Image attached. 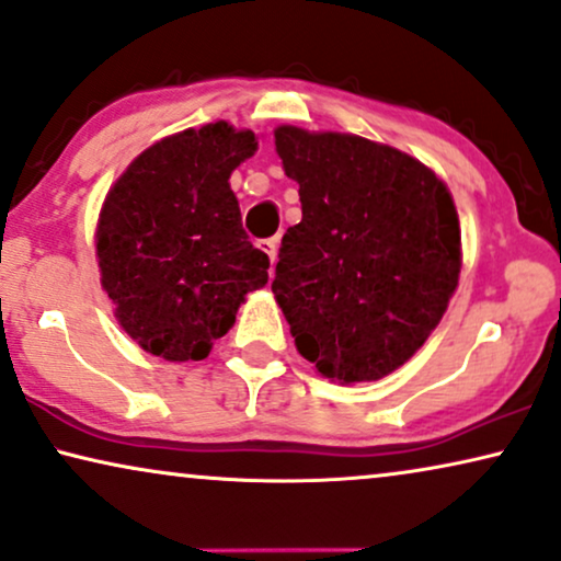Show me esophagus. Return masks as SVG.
<instances>
[{
  "label": "esophagus",
  "instance_id": "obj_1",
  "mask_svg": "<svg viewBox=\"0 0 561 561\" xmlns=\"http://www.w3.org/2000/svg\"><path fill=\"white\" fill-rule=\"evenodd\" d=\"M257 248L271 257V265L275 263V255H278V237H271V240H260Z\"/></svg>",
  "mask_w": 561,
  "mask_h": 561
}]
</instances>
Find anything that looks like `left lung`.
<instances>
[{"mask_svg": "<svg viewBox=\"0 0 561 561\" xmlns=\"http://www.w3.org/2000/svg\"><path fill=\"white\" fill-rule=\"evenodd\" d=\"M301 221L273 294L296 350L329 380H380L439 324L462 267L451 194L432 168L357 135L275 129Z\"/></svg>", "mask_w": 561, "mask_h": 561, "instance_id": "8db88e82", "label": "left lung"}]
</instances>
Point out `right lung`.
<instances>
[{
    "instance_id": "add662e5",
    "label": "right lung",
    "mask_w": 561,
    "mask_h": 561,
    "mask_svg": "<svg viewBox=\"0 0 561 561\" xmlns=\"http://www.w3.org/2000/svg\"><path fill=\"white\" fill-rule=\"evenodd\" d=\"M252 129L214 122L140 152L104 198L96 225L102 288L119 327L168 363L204 359L267 283L229 175L255 156Z\"/></svg>"
}]
</instances>
